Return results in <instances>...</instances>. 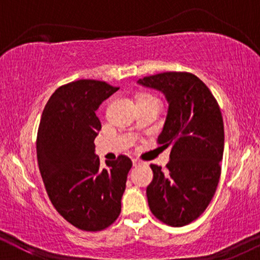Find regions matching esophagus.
Returning a JSON list of instances; mask_svg holds the SVG:
<instances>
[{"label": "esophagus", "mask_w": 260, "mask_h": 260, "mask_svg": "<svg viewBox=\"0 0 260 260\" xmlns=\"http://www.w3.org/2000/svg\"><path fill=\"white\" fill-rule=\"evenodd\" d=\"M132 162H133V166H138V165H140V164H142V161L138 160V159H133Z\"/></svg>", "instance_id": "1"}]
</instances>
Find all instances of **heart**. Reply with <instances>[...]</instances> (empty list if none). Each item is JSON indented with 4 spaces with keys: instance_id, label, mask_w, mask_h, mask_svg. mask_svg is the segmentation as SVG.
Here are the masks:
<instances>
[{
    "instance_id": "obj_1",
    "label": "heart",
    "mask_w": 260,
    "mask_h": 260,
    "mask_svg": "<svg viewBox=\"0 0 260 260\" xmlns=\"http://www.w3.org/2000/svg\"><path fill=\"white\" fill-rule=\"evenodd\" d=\"M144 98H153V96H150V95H143V96H140L139 99H144Z\"/></svg>"
}]
</instances>
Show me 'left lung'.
<instances>
[{"instance_id":"8db88e82","label":"left lung","mask_w":260,"mask_h":260,"mask_svg":"<svg viewBox=\"0 0 260 260\" xmlns=\"http://www.w3.org/2000/svg\"><path fill=\"white\" fill-rule=\"evenodd\" d=\"M138 83L162 91L169 101L157 143L171 153L166 170L150 165L149 208L160 221L181 228L198 219L216 192L223 154L221 111L208 86L192 73L164 72Z\"/></svg>"}]
</instances>
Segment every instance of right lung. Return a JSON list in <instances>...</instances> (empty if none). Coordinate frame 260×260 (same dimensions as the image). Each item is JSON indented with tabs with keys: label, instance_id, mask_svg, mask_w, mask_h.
<instances>
[{
	"label": "right lung",
	"instance_id": "1",
	"mask_svg": "<svg viewBox=\"0 0 260 260\" xmlns=\"http://www.w3.org/2000/svg\"><path fill=\"white\" fill-rule=\"evenodd\" d=\"M118 89L94 79L59 86L39 124L38 164L47 196L59 215L83 231L105 230L121 213L132 161L120 155L101 168L94 145L101 129L95 111Z\"/></svg>",
	"mask_w": 260,
	"mask_h": 260
}]
</instances>
